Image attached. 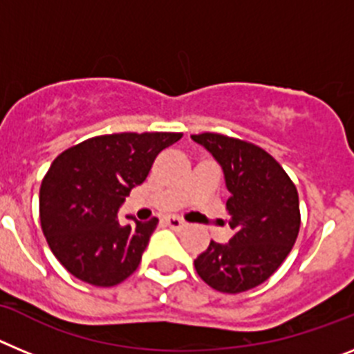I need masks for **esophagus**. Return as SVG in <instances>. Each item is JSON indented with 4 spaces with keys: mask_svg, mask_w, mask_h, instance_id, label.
<instances>
[{
    "mask_svg": "<svg viewBox=\"0 0 354 354\" xmlns=\"http://www.w3.org/2000/svg\"><path fill=\"white\" fill-rule=\"evenodd\" d=\"M167 225L170 228H175V230H180V228L187 227L186 221H184L183 218H179V216H168V218H167Z\"/></svg>",
    "mask_w": 354,
    "mask_h": 354,
    "instance_id": "1",
    "label": "esophagus"
}]
</instances>
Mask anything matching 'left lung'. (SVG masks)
Returning a JSON list of instances; mask_svg holds the SVG:
<instances>
[{"instance_id": "left-lung-1", "label": "left lung", "mask_w": 354, "mask_h": 354, "mask_svg": "<svg viewBox=\"0 0 354 354\" xmlns=\"http://www.w3.org/2000/svg\"><path fill=\"white\" fill-rule=\"evenodd\" d=\"M192 138L223 168L232 228L225 245L211 241L195 259V270L212 289L245 292L266 282L292 250L301 225L298 189L280 162L255 143L220 133Z\"/></svg>"}]
</instances>
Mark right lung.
Instances as JSON below:
<instances>
[{
  "instance_id": "right-lung-1",
  "label": "right lung",
  "mask_w": 354,
  "mask_h": 354,
  "mask_svg": "<svg viewBox=\"0 0 354 354\" xmlns=\"http://www.w3.org/2000/svg\"><path fill=\"white\" fill-rule=\"evenodd\" d=\"M183 133H117L84 140L53 161L40 186L49 248L81 282L111 287L136 271L158 218L118 223L117 212L147 179L161 150Z\"/></svg>"
}]
</instances>
